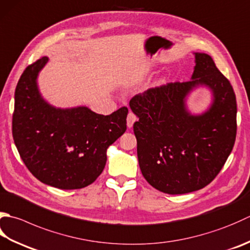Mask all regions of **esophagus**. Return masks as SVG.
Here are the masks:
<instances>
[{"label":"esophagus","mask_w":250,"mask_h":250,"mask_svg":"<svg viewBox=\"0 0 250 250\" xmlns=\"http://www.w3.org/2000/svg\"><path fill=\"white\" fill-rule=\"evenodd\" d=\"M138 120V118H136V116L133 114V112H129L128 117H126V125H128V128L131 129L132 126H133L134 122Z\"/></svg>","instance_id":"obj_1"}]
</instances>
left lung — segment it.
Listing matches in <instances>:
<instances>
[{
	"label": "left lung",
	"mask_w": 250,
	"mask_h": 250,
	"mask_svg": "<svg viewBox=\"0 0 250 250\" xmlns=\"http://www.w3.org/2000/svg\"><path fill=\"white\" fill-rule=\"evenodd\" d=\"M194 72L188 82L169 83L130 101L139 120L138 141L142 174L160 192L178 195L198 190L217 177L236 138V97L231 83L206 53H193ZM206 87L212 95L200 114L189 110L190 93Z\"/></svg>",
	"instance_id": "1"
}]
</instances>
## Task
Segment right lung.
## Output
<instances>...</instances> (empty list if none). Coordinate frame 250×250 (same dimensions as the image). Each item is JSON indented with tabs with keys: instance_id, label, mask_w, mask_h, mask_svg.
Returning <instances> with one entry per match:
<instances>
[{
	"instance_id": "right-lung-1",
	"label": "right lung",
	"mask_w": 250,
	"mask_h": 250,
	"mask_svg": "<svg viewBox=\"0 0 250 250\" xmlns=\"http://www.w3.org/2000/svg\"><path fill=\"white\" fill-rule=\"evenodd\" d=\"M44 56L28 66L15 91L13 138L22 161L42 183L61 189L85 188L105 168L109 146L126 130L128 108L104 116L86 106L61 108L43 99L39 73Z\"/></svg>"
}]
</instances>
